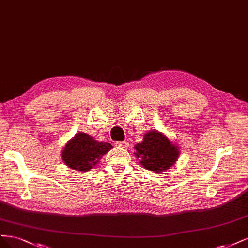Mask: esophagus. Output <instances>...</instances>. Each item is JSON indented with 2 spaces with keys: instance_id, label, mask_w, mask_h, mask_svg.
Masks as SVG:
<instances>
[{
  "instance_id": "1",
  "label": "esophagus",
  "mask_w": 248,
  "mask_h": 248,
  "mask_svg": "<svg viewBox=\"0 0 248 248\" xmlns=\"http://www.w3.org/2000/svg\"><path fill=\"white\" fill-rule=\"evenodd\" d=\"M115 145L118 146V147H123V148H126L129 147V143H127L126 141H121V142H116Z\"/></svg>"
}]
</instances>
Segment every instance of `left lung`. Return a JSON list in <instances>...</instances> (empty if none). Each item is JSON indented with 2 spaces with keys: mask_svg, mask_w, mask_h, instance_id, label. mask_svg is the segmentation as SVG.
<instances>
[{
  "mask_svg": "<svg viewBox=\"0 0 248 248\" xmlns=\"http://www.w3.org/2000/svg\"><path fill=\"white\" fill-rule=\"evenodd\" d=\"M135 155L145 169L162 173L170 169L179 156V148L158 131H149L141 143L135 145Z\"/></svg>",
  "mask_w": 248,
  "mask_h": 248,
  "instance_id": "8db88e82",
  "label": "left lung"
}]
</instances>
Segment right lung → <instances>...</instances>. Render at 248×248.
<instances>
[{
    "instance_id": "obj_1",
    "label": "right lung",
    "mask_w": 248,
    "mask_h": 248,
    "mask_svg": "<svg viewBox=\"0 0 248 248\" xmlns=\"http://www.w3.org/2000/svg\"><path fill=\"white\" fill-rule=\"evenodd\" d=\"M111 148L110 143L98 142L89 134L78 133L63 147L62 159L71 169L85 172L97 165Z\"/></svg>"
}]
</instances>
